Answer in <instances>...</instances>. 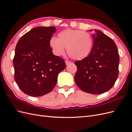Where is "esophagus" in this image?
Wrapping results in <instances>:
<instances>
[{"label": "esophagus", "mask_w": 132, "mask_h": 132, "mask_svg": "<svg viewBox=\"0 0 132 132\" xmlns=\"http://www.w3.org/2000/svg\"><path fill=\"white\" fill-rule=\"evenodd\" d=\"M65 62L66 65H68V64H69L71 63V62H70V61H65Z\"/></svg>", "instance_id": "esophagus-1"}]
</instances>
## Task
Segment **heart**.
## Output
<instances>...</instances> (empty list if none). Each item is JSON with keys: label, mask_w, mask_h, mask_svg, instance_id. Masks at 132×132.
<instances>
[{"label": "heart", "mask_w": 132, "mask_h": 132, "mask_svg": "<svg viewBox=\"0 0 132 132\" xmlns=\"http://www.w3.org/2000/svg\"><path fill=\"white\" fill-rule=\"evenodd\" d=\"M50 45L56 55L64 53L65 47L70 58L81 60L87 57L91 53L93 39L90 34L86 32L67 29L58 34V39L52 38Z\"/></svg>", "instance_id": "obj_1"}]
</instances>
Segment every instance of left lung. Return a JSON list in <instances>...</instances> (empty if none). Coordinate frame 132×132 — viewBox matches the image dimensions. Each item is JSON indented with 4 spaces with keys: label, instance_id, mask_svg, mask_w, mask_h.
Masks as SVG:
<instances>
[{
    "label": "left lung",
    "instance_id": "8db88e82",
    "mask_svg": "<svg viewBox=\"0 0 132 132\" xmlns=\"http://www.w3.org/2000/svg\"><path fill=\"white\" fill-rule=\"evenodd\" d=\"M94 31L91 53L74 62L77 67L74 79L81 90L96 95L105 93L114 85L118 76L119 58L112 39L100 30Z\"/></svg>",
    "mask_w": 132,
    "mask_h": 132
}]
</instances>
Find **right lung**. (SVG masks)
<instances>
[{
	"instance_id": "right-lung-1",
	"label": "right lung",
	"mask_w": 132,
	"mask_h": 132,
	"mask_svg": "<svg viewBox=\"0 0 132 132\" xmlns=\"http://www.w3.org/2000/svg\"><path fill=\"white\" fill-rule=\"evenodd\" d=\"M55 27L38 26L23 35L15 48V80L25 94L46 95L56 85L58 74L65 68L64 60L52 53L50 41Z\"/></svg>"
}]
</instances>
